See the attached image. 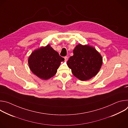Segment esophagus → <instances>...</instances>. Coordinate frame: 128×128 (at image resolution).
I'll list each match as a JSON object with an SVG mask.
<instances>
[{
	"label": "esophagus",
	"mask_w": 128,
	"mask_h": 128,
	"mask_svg": "<svg viewBox=\"0 0 128 128\" xmlns=\"http://www.w3.org/2000/svg\"><path fill=\"white\" fill-rule=\"evenodd\" d=\"M68 57L67 56H65V57H64V59H65V61H67V60H68Z\"/></svg>",
	"instance_id": "obj_1"
}]
</instances>
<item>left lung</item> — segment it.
<instances>
[{"mask_svg": "<svg viewBox=\"0 0 128 128\" xmlns=\"http://www.w3.org/2000/svg\"><path fill=\"white\" fill-rule=\"evenodd\" d=\"M73 52L74 55L69 58L67 64L74 76L86 81L97 74L102 65L103 59L94 47L79 44Z\"/></svg>", "mask_w": 128, "mask_h": 128, "instance_id": "left-lung-1", "label": "left lung"}]
</instances>
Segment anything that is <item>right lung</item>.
<instances>
[{
	"label": "right lung",
	"mask_w": 128,
	"mask_h": 128,
	"mask_svg": "<svg viewBox=\"0 0 128 128\" xmlns=\"http://www.w3.org/2000/svg\"><path fill=\"white\" fill-rule=\"evenodd\" d=\"M64 59L60 56L50 44L34 50L28 58V64L33 74L47 80L56 74L61 62Z\"/></svg>",
	"instance_id": "obj_1"
}]
</instances>
